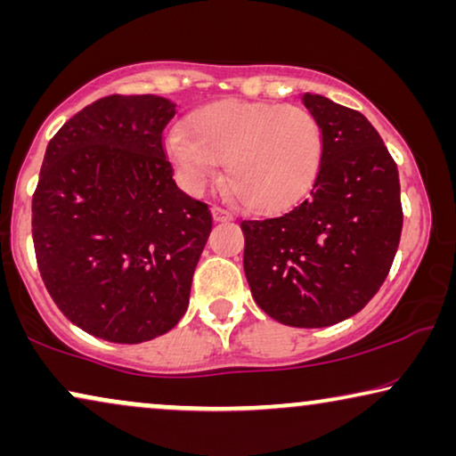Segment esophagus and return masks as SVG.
Listing matches in <instances>:
<instances>
[{
	"mask_svg": "<svg viewBox=\"0 0 456 456\" xmlns=\"http://www.w3.org/2000/svg\"><path fill=\"white\" fill-rule=\"evenodd\" d=\"M211 216H214V222H228V220H232V216H230L226 209L217 208V205H214V208H211Z\"/></svg>",
	"mask_w": 456,
	"mask_h": 456,
	"instance_id": "esophagus-1",
	"label": "esophagus"
}]
</instances>
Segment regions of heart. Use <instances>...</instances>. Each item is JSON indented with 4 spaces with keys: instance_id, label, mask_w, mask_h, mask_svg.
<instances>
[{
    "instance_id": "b5f03b06",
    "label": "heart",
    "mask_w": 456,
    "mask_h": 456,
    "mask_svg": "<svg viewBox=\"0 0 456 456\" xmlns=\"http://www.w3.org/2000/svg\"><path fill=\"white\" fill-rule=\"evenodd\" d=\"M166 153L191 191L211 183L226 161L228 191L240 208L278 214L315 184L323 133L305 108L228 99L197 110L189 130H170Z\"/></svg>"
}]
</instances>
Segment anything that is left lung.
I'll list each match as a JSON object with an SVG mask.
<instances>
[{
    "label": "left lung",
    "mask_w": 456,
    "mask_h": 456,
    "mask_svg": "<svg viewBox=\"0 0 456 456\" xmlns=\"http://www.w3.org/2000/svg\"><path fill=\"white\" fill-rule=\"evenodd\" d=\"M323 159L311 197L289 214L245 220L247 282L261 311L292 328H326L379 290L403 230L401 183L382 136L359 111L305 93Z\"/></svg>",
    "instance_id": "1"
}]
</instances>
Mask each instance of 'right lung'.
<instances>
[{
	"instance_id": "right-lung-1",
	"label": "right lung",
	"mask_w": 456,
	"mask_h": 456,
	"mask_svg": "<svg viewBox=\"0 0 456 456\" xmlns=\"http://www.w3.org/2000/svg\"><path fill=\"white\" fill-rule=\"evenodd\" d=\"M176 103L110 95L49 141L33 197V242L49 295L91 336L139 345L170 332L211 232L161 147Z\"/></svg>"
}]
</instances>
